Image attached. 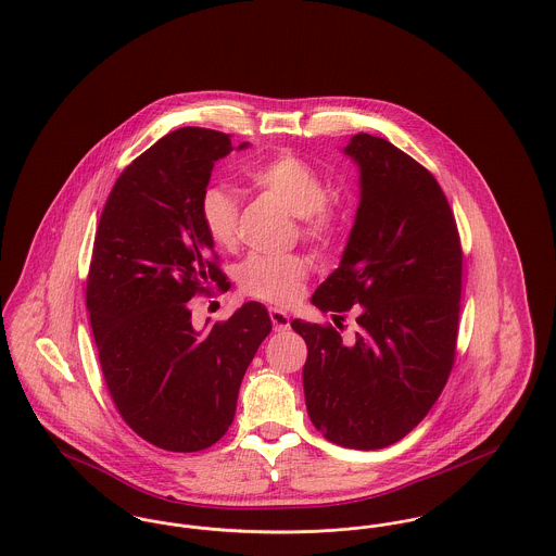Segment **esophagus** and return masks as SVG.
<instances>
[{
    "mask_svg": "<svg viewBox=\"0 0 556 556\" xmlns=\"http://www.w3.org/2000/svg\"><path fill=\"white\" fill-rule=\"evenodd\" d=\"M268 317H270V321H273V329H275V331H286V329H290V317H288V313H283V311H279V308H270V311H268Z\"/></svg>",
    "mask_w": 556,
    "mask_h": 556,
    "instance_id": "esophagus-1",
    "label": "esophagus"
}]
</instances>
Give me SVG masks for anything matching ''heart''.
<instances>
[{"instance_id":"obj_1","label":"heart","mask_w":556,"mask_h":556,"mask_svg":"<svg viewBox=\"0 0 556 556\" xmlns=\"http://www.w3.org/2000/svg\"><path fill=\"white\" fill-rule=\"evenodd\" d=\"M248 180L266 195L283 201L300 220V239L313 248H327L340 229L338 203L326 195L324 176L292 153H279L256 162L248 169ZM199 220L207 237L232 248L239 232V203L220 187H207L199 197ZM308 262L302 256L252 254L239 268L243 294L270 304H290L308 279Z\"/></svg>"}]
</instances>
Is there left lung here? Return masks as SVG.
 <instances>
[{
	"instance_id": "1",
	"label": "left lung",
	"mask_w": 556,
	"mask_h": 556,
	"mask_svg": "<svg viewBox=\"0 0 556 556\" xmlns=\"http://www.w3.org/2000/svg\"><path fill=\"white\" fill-rule=\"evenodd\" d=\"M344 153L359 165V210L340 266L311 302L336 317L353 311L357 329L342 338L329 324L292 327L308 349L311 422L336 445L382 450L425 420L452 374L462 245L425 165L363 131Z\"/></svg>"
}]
</instances>
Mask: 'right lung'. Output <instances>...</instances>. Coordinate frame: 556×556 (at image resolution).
<instances>
[{"label": "right lung", "mask_w": 556, "mask_h": 556, "mask_svg": "<svg viewBox=\"0 0 556 556\" xmlns=\"http://www.w3.org/2000/svg\"><path fill=\"white\" fill-rule=\"evenodd\" d=\"M230 151L225 131L167 134L122 172L94 237L86 306L100 369L124 422L165 452H201L225 437L273 329L261 302L207 331L191 324L193 295L230 288L199 220L214 162Z\"/></svg>", "instance_id": "1"}]
</instances>
